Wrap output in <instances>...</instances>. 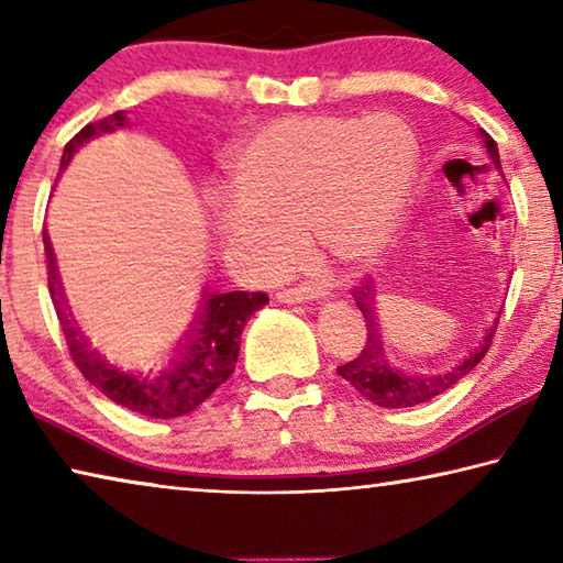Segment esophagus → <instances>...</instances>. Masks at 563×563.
Masks as SVG:
<instances>
[{
  "label": "esophagus",
  "instance_id": "34e87169",
  "mask_svg": "<svg viewBox=\"0 0 563 563\" xmlns=\"http://www.w3.org/2000/svg\"><path fill=\"white\" fill-rule=\"evenodd\" d=\"M316 290L308 288V285H298V288H288V290H278L275 292V298L278 302H305V300H312L316 298Z\"/></svg>",
  "mask_w": 563,
  "mask_h": 563
}]
</instances>
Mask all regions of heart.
Listing matches in <instances>:
<instances>
[{
    "mask_svg": "<svg viewBox=\"0 0 563 563\" xmlns=\"http://www.w3.org/2000/svg\"><path fill=\"white\" fill-rule=\"evenodd\" d=\"M415 161V133L389 113L271 121L233 161L241 198L225 203L221 231L258 273L278 271L302 233L322 258L355 268L393 235Z\"/></svg>",
    "mask_w": 563,
    "mask_h": 563,
    "instance_id": "b5f03b06",
    "label": "heart"
}]
</instances>
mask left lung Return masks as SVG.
<instances>
[{
    "label": "left lung",
    "mask_w": 563,
    "mask_h": 563,
    "mask_svg": "<svg viewBox=\"0 0 563 563\" xmlns=\"http://www.w3.org/2000/svg\"><path fill=\"white\" fill-rule=\"evenodd\" d=\"M479 136L487 146L489 156L494 164L499 166V148L494 144V139L487 131L479 129ZM352 298H355V305L365 318L367 325V340L362 350L355 357L345 365L338 367V375L345 379L347 385H352L357 393L369 399V402L377 407H387V409H402V407H415L422 405L427 399H432L437 395L446 393V389L454 387L464 375H470L472 369L479 365L482 357L487 355V350L492 347V338L497 325H492L484 335L482 345L476 347L470 357H464L456 362L454 367L446 369H430V373H407V369L395 367L393 362L387 360L385 350H383V340H379V318H377V295L373 283H362L352 288Z\"/></svg>",
    "instance_id": "8db88e82"
}]
</instances>
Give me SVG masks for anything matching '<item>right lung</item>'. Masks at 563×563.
I'll return each mask as SVG.
<instances>
[{"label":"right lung","instance_id":"right-lung-1","mask_svg":"<svg viewBox=\"0 0 563 563\" xmlns=\"http://www.w3.org/2000/svg\"><path fill=\"white\" fill-rule=\"evenodd\" d=\"M129 119L123 111L111 113L99 121H91L64 146L62 166H69L76 148L87 144L89 139L99 136L113 129L126 126ZM46 265H49V292L56 316H59L66 345H69L74 365L89 383L107 395L111 402L131 409V412L154 417V419H174L194 412L203 405L228 377L233 375L238 350H241V332L255 310L268 302L265 292H208L203 295L201 308L196 312L194 325H190L186 340L180 342L178 360L170 362L166 373L156 377L151 375H131L113 367L103 360L84 332L76 325L69 308H66L59 275H56L54 253L49 238L44 233Z\"/></svg>","mask_w":563,"mask_h":563}]
</instances>
